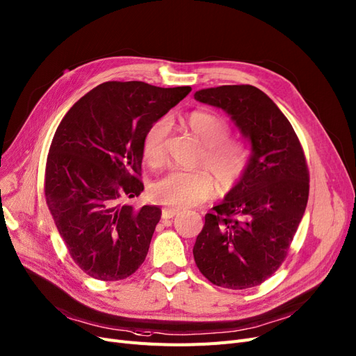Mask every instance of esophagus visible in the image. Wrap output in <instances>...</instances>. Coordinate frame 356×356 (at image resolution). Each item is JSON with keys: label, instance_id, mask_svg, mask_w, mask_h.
<instances>
[{"label": "esophagus", "instance_id": "obj_1", "mask_svg": "<svg viewBox=\"0 0 356 356\" xmlns=\"http://www.w3.org/2000/svg\"><path fill=\"white\" fill-rule=\"evenodd\" d=\"M179 212H180V209H176V208H164L161 211V216H163V220H170V218H173L175 215H177Z\"/></svg>", "mask_w": 356, "mask_h": 356}]
</instances>
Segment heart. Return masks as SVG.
<instances>
[{
	"mask_svg": "<svg viewBox=\"0 0 356 356\" xmlns=\"http://www.w3.org/2000/svg\"><path fill=\"white\" fill-rule=\"evenodd\" d=\"M186 125L204 144L197 163L205 165L221 189L233 188L249 165V151L236 138L227 136L229 131L227 120L211 112L195 111L186 116ZM167 127L165 119H159L144 135L143 157L151 165L164 161ZM212 192V180L204 170H172L151 186L154 200L176 208L197 205Z\"/></svg>",
	"mask_w": 356,
	"mask_h": 356,
	"instance_id": "heart-1",
	"label": "heart"
}]
</instances>
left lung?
Wrapping results in <instances>:
<instances>
[{
  "label": "left lung",
  "instance_id": "8db88e82",
  "mask_svg": "<svg viewBox=\"0 0 356 356\" xmlns=\"http://www.w3.org/2000/svg\"><path fill=\"white\" fill-rule=\"evenodd\" d=\"M195 99L228 113L252 152L243 177L205 215L193 257L213 285L252 288L282 265L302 220L310 188L304 151L280 107L253 86L204 88Z\"/></svg>",
  "mask_w": 356,
  "mask_h": 356
}]
</instances>
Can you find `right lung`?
I'll use <instances>...</instances> for the list:
<instances>
[{
  "label": "right lung",
  "instance_id": "1",
  "mask_svg": "<svg viewBox=\"0 0 356 356\" xmlns=\"http://www.w3.org/2000/svg\"><path fill=\"white\" fill-rule=\"evenodd\" d=\"M191 90L107 81L60 120L46 161V204L71 257L95 280H125L145 260L161 209L123 200L144 191L147 129Z\"/></svg>",
  "mask_w": 356,
  "mask_h": 356
}]
</instances>
